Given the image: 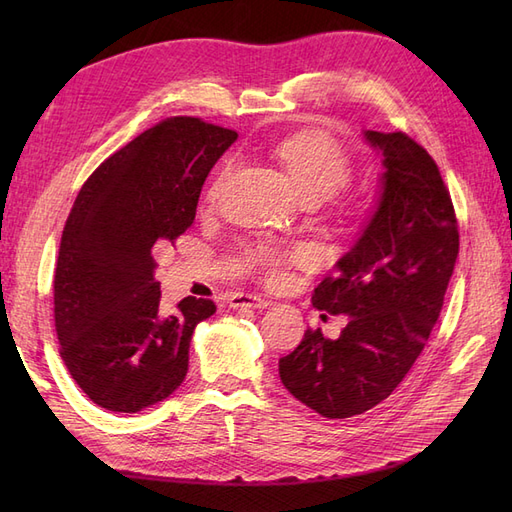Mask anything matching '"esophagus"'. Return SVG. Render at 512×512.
Returning a JSON list of instances; mask_svg holds the SVG:
<instances>
[{
    "label": "esophagus",
    "instance_id": "esophagus-1",
    "mask_svg": "<svg viewBox=\"0 0 512 512\" xmlns=\"http://www.w3.org/2000/svg\"><path fill=\"white\" fill-rule=\"evenodd\" d=\"M228 303H230V307H267L269 305L267 299H262L260 294H252V292L230 294Z\"/></svg>",
    "mask_w": 512,
    "mask_h": 512
}]
</instances>
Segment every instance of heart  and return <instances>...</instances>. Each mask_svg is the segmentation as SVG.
Wrapping results in <instances>:
<instances>
[{"label": "heart", "instance_id": "heart-1", "mask_svg": "<svg viewBox=\"0 0 512 512\" xmlns=\"http://www.w3.org/2000/svg\"><path fill=\"white\" fill-rule=\"evenodd\" d=\"M277 156L286 164L288 173L297 185L303 198L329 200L339 190H344L352 179V162L348 153L339 147L333 138L322 132H301L286 138L277 145ZM230 166H226L213 183V192H218L222 181L228 177ZM305 250H286V247L262 243L252 252V262L269 275H277L290 260H305Z\"/></svg>", "mask_w": 512, "mask_h": 512}]
</instances>
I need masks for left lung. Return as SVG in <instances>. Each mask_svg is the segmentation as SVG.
<instances>
[{
    "instance_id": "8db88e82",
    "label": "left lung",
    "mask_w": 512,
    "mask_h": 512,
    "mask_svg": "<svg viewBox=\"0 0 512 512\" xmlns=\"http://www.w3.org/2000/svg\"><path fill=\"white\" fill-rule=\"evenodd\" d=\"M382 156L376 209L314 290V307L348 316L337 339L307 329L280 359V378L324 418H350L389 397L423 352L459 254L440 170L404 132H363Z\"/></svg>"
}]
</instances>
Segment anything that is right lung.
Here are the masks:
<instances>
[{
    "mask_svg": "<svg viewBox=\"0 0 512 512\" xmlns=\"http://www.w3.org/2000/svg\"><path fill=\"white\" fill-rule=\"evenodd\" d=\"M237 132L173 117L104 160L81 188L59 243L55 331L70 376L111 412H141L173 395L209 299L160 301L153 250L196 218L209 170Z\"/></svg>",
    "mask_w": 512,
    "mask_h": 512,
    "instance_id": "right-lung-1",
    "label": "right lung"
}]
</instances>
